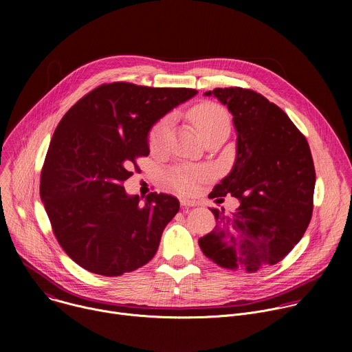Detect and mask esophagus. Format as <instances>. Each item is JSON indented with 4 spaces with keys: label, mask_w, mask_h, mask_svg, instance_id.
<instances>
[{
    "label": "esophagus",
    "mask_w": 352,
    "mask_h": 352,
    "mask_svg": "<svg viewBox=\"0 0 352 352\" xmlns=\"http://www.w3.org/2000/svg\"><path fill=\"white\" fill-rule=\"evenodd\" d=\"M179 204H181L182 208H192V206H196L195 200H190V199H186V197H181Z\"/></svg>",
    "instance_id": "34e87169"
}]
</instances>
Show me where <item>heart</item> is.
<instances>
[{
	"mask_svg": "<svg viewBox=\"0 0 352 352\" xmlns=\"http://www.w3.org/2000/svg\"><path fill=\"white\" fill-rule=\"evenodd\" d=\"M189 118L199 133L208 135L216 128L230 126V118L227 111L213 103H204L195 106L189 111ZM170 120L163 118L159 121L148 135V144L153 150H159L166 139L168 131ZM212 178V171L205 167H195V166H178L168 171L167 181L168 184L181 193H195L199 189V185Z\"/></svg>",
	"mask_w": 352,
	"mask_h": 352,
	"instance_id": "heart-1",
	"label": "heart"
}]
</instances>
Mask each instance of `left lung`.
I'll return each instance as SVG.
<instances>
[{
    "mask_svg": "<svg viewBox=\"0 0 352 352\" xmlns=\"http://www.w3.org/2000/svg\"><path fill=\"white\" fill-rule=\"evenodd\" d=\"M227 106L236 131L230 174L209 197L239 200L235 212L210 209L216 227L199 238L202 252L224 269L256 272L283 261L305 234L314 210L315 167L309 144L288 116L242 87L206 91Z\"/></svg>",
    "mask_w": 352,
    "mask_h": 352,
    "instance_id": "left-lung-1",
    "label": "left lung"
}]
</instances>
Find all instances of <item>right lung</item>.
<instances>
[{"label": "right lung", "mask_w": 352, "mask_h": 352, "mask_svg": "<svg viewBox=\"0 0 352 352\" xmlns=\"http://www.w3.org/2000/svg\"><path fill=\"white\" fill-rule=\"evenodd\" d=\"M197 93L186 87L102 85L60 121L44 160L40 197L56 238L87 272L121 276L156 255L178 199L152 192L142 204L122 182L148 156V131Z\"/></svg>", "instance_id": "right-lung-1"}]
</instances>
